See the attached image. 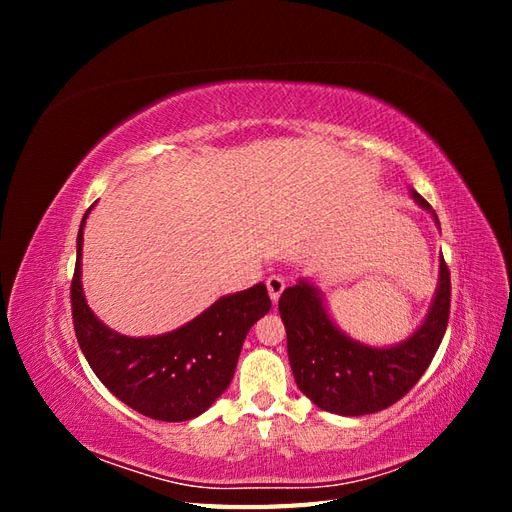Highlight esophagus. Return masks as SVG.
Masks as SVG:
<instances>
[{
	"label": "esophagus",
	"mask_w": 512,
	"mask_h": 512,
	"mask_svg": "<svg viewBox=\"0 0 512 512\" xmlns=\"http://www.w3.org/2000/svg\"><path fill=\"white\" fill-rule=\"evenodd\" d=\"M284 288H286V280L282 275H271L267 280V290H269V297L273 303H277V299L282 297Z\"/></svg>",
	"instance_id": "1"
}]
</instances>
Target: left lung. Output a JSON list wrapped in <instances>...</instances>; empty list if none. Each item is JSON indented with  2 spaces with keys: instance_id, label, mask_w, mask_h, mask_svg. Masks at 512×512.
Wrapping results in <instances>:
<instances>
[{
  "instance_id": "left-lung-1",
  "label": "left lung",
  "mask_w": 512,
  "mask_h": 512,
  "mask_svg": "<svg viewBox=\"0 0 512 512\" xmlns=\"http://www.w3.org/2000/svg\"><path fill=\"white\" fill-rule=\"evenodd\" d=\"M436 224L427 200L412 192ZM451 314V271L440 260L436 299L421 329L393 348H371L346 337L331 322L320 292L307 282L286 288L280 316L286 327L288 359L303 395L320 410L342 416L374 414L393 406L421 380L440 348Z\"/></svg>"
}]
</instances>
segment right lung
Returning a JSON list of instances; mask_svg holds the SVG:
<instances>
[{"label":"right lung","mask_w":512,"mask_h":512,"mask_svg":"<svg viewBox=\"0 0 512 512\" xmlns=\"http://www.w3.org/2000/svg\"><path fill=\"white\" fill-rule=\"evenodd\" d=\"M76 237L70 286L79 346L100 382L123 404L156 421H190L218 399L235 376L243 339L271 309L265 284L215 301L181 329L158 337H126L91 312L81 288L83 226Z\"/></svg>","instance_id":"obj_1"}]
</instances>
